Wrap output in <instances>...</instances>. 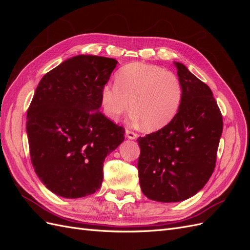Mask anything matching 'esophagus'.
<instances>
[{
    "label": "esophagus",
    "mask_w": 250,
    "mask_h": 250,
    "mask_svg": "<svg viewBox=\"0 0 250 250\" xmlns=\"http://www.w3.org/2000/svg\"><path fill=\"white\" fill-rule=\"evenodd\" d=\"M125 133H126V137L129 139V140H135V139L138 138V134L137 133H134V132L128 130V129H126Z\"/></svg>",
    "instance_id": "esophagus-1"
}]
</instances>
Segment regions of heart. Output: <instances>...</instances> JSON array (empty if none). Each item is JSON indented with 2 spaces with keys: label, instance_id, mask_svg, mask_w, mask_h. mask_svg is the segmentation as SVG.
Returning <instances> with one entry per match:
<instances>
[{
  "label": "heart",
  "instance_id": "b5f03b06",
  "mask_svg": "<svg viewBox=\"0 0 250 250\" xmlns=\"http://www.w3.org/2000/svg\"><path fill=\"white\" fill-rule=\"evenodd\" d=\"M183 88L176 75L163 66L132 62L116 74V84H105L100 92L103 111L117 121L131 108L132 118L144 129L154 131L167 126L176 116Z\"/></svg>",
  "mask_w": 250,
  "mask_h": 250
}]
</instances>
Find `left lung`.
<instances>
[{"label":"left lung","mask_w":250,"mask_h":250,"mask_svg":"<svg viewBox=\"0 0 250 250\" xmlns=\"http://www.w3.org/2000/svg\"><path fill=\"white\" fill-rule=\"evenodd\" d=\"M183 88L176 116L162 129L139 138L143 194L160 202H179L206 186L216 165L223 121L210 88L188 67L174 62Z\"/></svg>","instance_id":"left-lung-1"}]
</instances>
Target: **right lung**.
<instances>
[{
	"mask_svg": "<svg viewBox=\"0 0 250 250\" xmlns=\"http://www.w3.org/2000/svg\"><path fill=\"white\" fill-rule=\"evenodd\" d=\"M118 62L77 55L47 73L27 112V135L36 175L63 198L94 194L103 163L125 139V129L100 111L101 88Z\"/></svg>",
	"mask_w": 250,
	"mask_h": 250,
	"instance_id": "obj_1",
	"label": "right lung"
}]
</instances>
